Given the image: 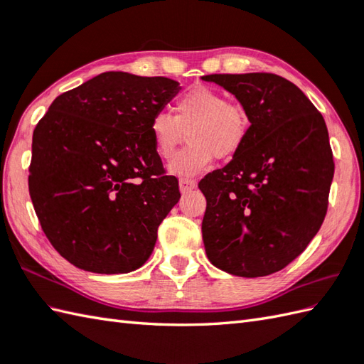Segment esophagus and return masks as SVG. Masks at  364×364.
<instances>
[{"instance_id": "1", "label": "esophagus", "mask_w": 364, "mask_h": 364, "mask_svg": "<svg viewBox=\"0 0 364 364\" xmlns=\"http://www.w3.org/2000/svg\"><path fill=\"white\" fill-rule=\"evenodd\" d=\"M196 188H197L196 180H189V178H183V180H180V191L183 194H188V192L194 191Z\"/></svg>"}]
</instances>
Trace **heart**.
Returning <instances> with one entry per match:
<instances>
[{"instance_id":"b5f03b06","label":"heart","mask_w":364,"mask_h":364,"mask_svg":"<svg viewBox=\"0 0 364 364\" xmlns=\"http://www.w3.org/2000/svg\"><path fill=\"white\" fill-rule=\"evenodd\" d=\"M184 132L188 133L190 144L173 155L167 168L186 178L203 172L215 156H233L249 134V117L241 106L228 103L219 92L197 86L176 100L173 115L161 111L150 122L154 149L162 158L172 156Z\"/></svg>"}]
</instances>
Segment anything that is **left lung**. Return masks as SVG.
Returning a JSON list of instances; mask_svg holds the SVG:
<instances>
[{
    "label": "left lung",
    "mask_w": 364,
    "mask_h": 364,
    "mask_svg": "<svg viewBox=\"0 0 364 364\" xmlns=\"http://www.w3.org/2000/svg\"><path fill=\"white\" fill-rule=\"evenodd\" d=\"M241 103L250 127L228 164L198 183L203 244L215 267L255 278L278 272L318 233L335 164L319 111L272 73L208 75Z\"/></svg>",
    "instance_id": "8db88e82"
}]
</instances>
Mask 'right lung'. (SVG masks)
<instances>
[{"instance_id":"obj_1","label":"right lung","mask_w":364,"mask_h":364,"mask_svg":"<svg viewBox=\"0 0 364 364\" xmlns=\"http://www.w3.org/2000/svg\"><path fill=\"white\" fill-rule=\"evenodd\" d=\"M180 90L164 76L106 72L59 95L37 123L29 196L43 233L73 266L128 274L150 258L181 197L150 122Z\"/></svg>"}]
</instances>
